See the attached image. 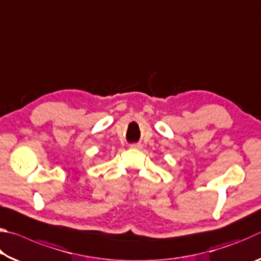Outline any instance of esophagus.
Segmentation results:
<instances>
[{
    "instance_id": "obj_1",
    "label": "esophagus",
    "mask_w": 261,
    "mask_h": 261,
    "mask_svg": "<svg viewBox=\"0 0 261 261\" xmlns=\"http://www.w3.org/2000/svg\"><path fill=\"white\" fill-rule=\"evenodd\" d=\"M130 147L131 148H138V149H140L141 148V144H131Z\"/></svg>"
}]
</instances>
